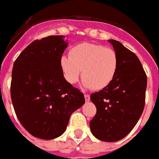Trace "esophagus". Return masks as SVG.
<instances>
[{"instance_id": "obj_1", "label": "esophagus", "mask_w": 159, "mask_h": 159, "mask_svg": "<svg viewBox=\"0 0 159 159\" xmlns=\"http://www.w3.org/2000/svg\"><path fill=\"white\" fill-rule=\"evenodd\" d=\"M84 98H85L86 102H89L90 100V96L89 94H85L84 95Z\"/></svg>"}]
</instances>
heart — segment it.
<instances>
[{"label":"heart","instance_id":"b5f03b06","mask_svg":"<svg viewBox=\"0 0 159 159\" xmlns=\"http://www.w3.org/2000/svg\"><path fill=\"white\" fill-rule=\"evenodd\" d=\"M60 66L68 83H75L81 71L84 88L101 90L107 87L115 78L118 57L112 48L84 43L70 50L69 57L63 56Z\"/></svg>","mask_w":159,"mask_h":159}]
</instances>
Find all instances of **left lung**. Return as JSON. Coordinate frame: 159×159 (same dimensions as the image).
Instances as JSON below:
<instances>
[{
    "label": "left lung",
    "instance_id": "obj_1",
    "mask_svg": "<svg viewBox=\"0 0 159 159\" xmlns=\"http://www.w3.org/2000/svg\"><path fill=\"white\" fill-rule=\"evenodd\" d=\"M108 42L117 54V71L107 87L90 96L97 113L89 126L97 139L115 142L131 131L143 112L147 76L134 52L120 42L113 39Z\"/></svg>",
    "mask_w": 159,
    "mask_h": 159
}]
</instances>
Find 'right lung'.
<instances>
[{"mask_svg":"<svg viewBox=\"0 0 159 159\" xmlns=\"http://www.w3.org/2000/svg\"><path fill=\"white\" fill-rule=\"evenodd\" d=\"M62 35L29 44L14 63L11 95L15 114L34 137L61 135L70 117L85 102L83 93L64 78L60 61L68 46Z\"/></svg>","mask_w":159,"mask_h":159,"instance_id":"right-lung-1","label":"right lung"}]
</instances>
